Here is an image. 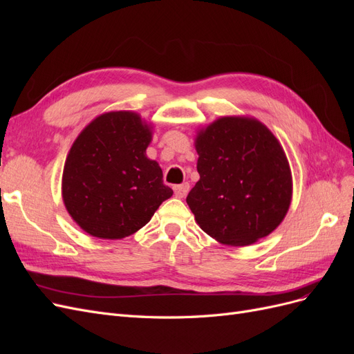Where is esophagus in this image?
<instances>
[{
  "mask_svg": "<svg viewBox=\"0 0 354 354\" xmlns=\"http://www.w3.org/2000/svg\"><path fill=\"white\" fill-rule=\"evenodd\" d=\"M189 192V183H181V185H177L174 186V194L177 198H185Z\"/></svg>",
  "mask_w": 354,
  "mask_h": 354,
  "instance_id": "1",
  "label": "esophagus"
}]
</instances>
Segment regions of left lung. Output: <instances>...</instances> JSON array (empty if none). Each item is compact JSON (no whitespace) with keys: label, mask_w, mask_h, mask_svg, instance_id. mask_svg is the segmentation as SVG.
<instances>
[{"label":"left lung","mask_w":354,"mask_h":354,"mask_svg":"<svg viewBox=\"0 0 354 354\" xmlns=\"http://www.w3.org/2000/svg\"><path fill=\"white\" fill-rule=\"evenodd\" d=\"M199 180L186 198L199 227L223 245L245 246L270 234L292 199L283 147L251 116H221L195 137Z\"/></svg>","instance_id":"8db88e82"}]
</instances>
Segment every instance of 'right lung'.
<instances>
[{
  "label": "right lung",
  "mask_w": 354,
  "mask_h": 354,
  "mask_svg": "<svg viewBox=\"0 0 354 354\" xmlns=\"http://www.w3.org/2000/svg\"><path fill=\"white\" fill-rule=\"evenodd\" d=\"M152 125L131 111L99 115L75 138L62 176L72 220L94 238L122 239L151 221L173 189L146 156Z\"/></svg>",
  "instance_id": "right-lung-1"
}]
</instances>
